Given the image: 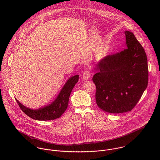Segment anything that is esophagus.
<instances>
[{
  "label": "esophagus",
  "instance_id": "34e87169",
  "mask_svg": "<svg viewBox=\"0 0 160 160\" xmlns=\"http://www.w3.org/2000/svg\"><path fill=\"white\" fill-rule=\"evenodd\" d=\"M83 78L86 79H88L91 77V72L89 69H86L83 72Z\"/></svg>",
  "mask_w": 160,
  "mask_h": 160
}]
</instances>
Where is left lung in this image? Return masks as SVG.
Masks as SVG:
<instances>
[{
	"mask_svg": "<svg viewBox=\"0 0 160 160\" xmlns=\"http://www.w3.org/2000/svg\"><path fill=\"white\" fill-rule=\"evenodd\" d=\"M125 35L128 48L102 59L92 78L97 105L110 113L131 111L148 85L146 53L132 32Z\"/></svg>",
	"mask_w": 160,
	"mask_h": 160,
	"instance_id": "left-lung-1",
	"label": "left lung"
}]
</instances>
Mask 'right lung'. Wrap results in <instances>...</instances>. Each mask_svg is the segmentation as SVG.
<instances>
[{"mask_svg":"<svg viewBox=\"0 0 160 160\" xmlns=\"http://www.w3.org/2000/svg\"><path fill=\"white\" fill-rule=\"evenodd\" d=\"M79 80V75L70 78L66 82L58 96L50 105L38 110L28 108L16 99L20 109L29 117L39 121L53 120L60 118L67 108L70 93Z\"/></svg>","mask_w":160,"mask_h":160,"instance_id":"add662e5","label":"right lung"}]
</instances>
